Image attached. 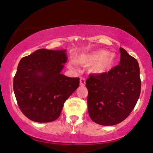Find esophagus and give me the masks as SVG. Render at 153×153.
<instances>
[{
    "label": "esophagus",
    "instance_id": "1",
    "mask_svg": "<svg viewBox=\"0 0 153 153\" xmlns=\"http://www.w3.org/2000/svg\"><path fill=\"white\" fill-rule=\"evenodd\" d=\"M80 85L81 86H84L85 85V79L84 78H81L80 79Z\"/></svg>",
    "mask_w": 153,
    "mask_h": 153
}]
</instances>
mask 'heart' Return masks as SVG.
Instances as JSON below:
<instances>
[{
    "label": "heart",
    "instance_id": "b5f03b06",
    "mask_svg": "<svg viewBox=\"0 0 153 153\" xmlns=\"http://www.w3.org/2000/svg\"><path fill=\"white\" fill-rule=\"evenodd\" d=\"M77 62L80 64L91 65L90 71L93 74L102 75L108 73L114 66L116 57L105 50H99L90 53L80 54L77 58ZM73 63H71V65Z\"/></svg>",
    "mask_w": 153,
    "mask_h": 153
}]
</instances>
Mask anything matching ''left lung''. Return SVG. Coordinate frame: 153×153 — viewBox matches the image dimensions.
<instances>
[{
    "label": "left lung",
    "instance_id": "8db88e82",
    "mask_svg": "<svg viewBox=\"0 0 153 153\" xmlns=\"http://www.w3.org/2000/svg\"><path fill=\"white\" fill-rule=\"evenodd\" d=\"M118 65L106 74H90L85 81L88 110L91 120L103 126L124 121L130 114L141 91L140 67L122 47Z\"/></svg>",
    "mask_w": 153,
    "mask_h": 153
}]
</instances>
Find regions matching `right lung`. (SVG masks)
Segmentation results:
<instances>
[{"label":"right lung","mask_w":153,"mask_h":153,"mask_svg":"<svg viewBox=\"0 0 153 153\" xmlns=\"http://www.w3.org/2000/svg\"><path fill=\"white\" fill-rule=\"evenodd\" d=\"M66 50L39 49L23 57L13 78L19 108L36 122H51L60 115L65 101L78 88L79 78L61 73L67 62Z\"/></svg>","instance_id":"add662e5"}]
</instances>
